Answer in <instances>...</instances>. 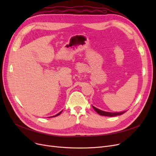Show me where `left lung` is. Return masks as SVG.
I'll return each instance as SVG.
<instances>
[{"label":"left lung","mask_w":156,"mask_h":156,"mask_svg":"<svg viewBox=\"0 0 156 156\" xmlns=\"http://www.w3.org/2000/svg\"><path fill=\"white\" fill-rule=\"evenodd\" d=\"M93 108L94 109V110L99 114L100 115L102 116H110V117H112V116H119V115H121V114H124L125 112V111L123 112H105V111H101L99 109H97L96 108H95L94 106H92Z\"/></svg>","instance_id":"left-lung-1"}]
</instances>
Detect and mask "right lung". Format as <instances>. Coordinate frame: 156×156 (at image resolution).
Masks as SVG:
<instances>
[{"label": "right lung", "instance_id": "add662e5", "mask_svg": "<svg viewBox=\"0 0 156 156\" xmlns=\"http://www.w3.org/2000/svg\"><path fill=\"white\" fill-rule=\"evenodd\" d=\"M62 112V111L61 112H59L58 114H56V115H55V116H52L51 118H53V117H55V116H59V114H61ZM49 118H50V117H49Z\"/></svg>", "mask_w": 156, "mask_h": 156}]
</instances>
